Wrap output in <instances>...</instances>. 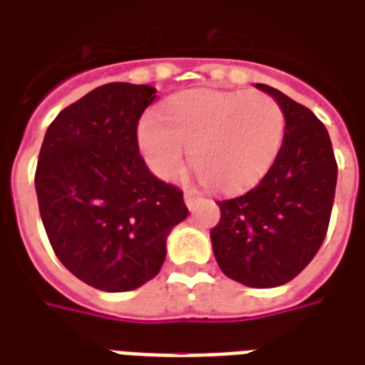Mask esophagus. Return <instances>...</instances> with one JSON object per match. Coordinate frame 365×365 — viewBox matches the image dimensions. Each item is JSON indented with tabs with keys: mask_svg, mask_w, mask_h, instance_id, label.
Instances as JSON below:
<instances>
[{
	"mask_svg": "<svg viewBox=\"0 0 365 365\" xmlns=\"http://www.w3.org/2000/svg\"><path fill=\"white\" fill-rule=\"evenodd\" d=\"M198 200H200V198H198L196 194L190 192V190H186V192H185V204L188 206V210H194V206L198 204Z\"/></svg>",
	"mask_w": 365,
	"mask_h": 365,
	"instance_id": "34e87169",
	"label": "esophagus"
}]
</instances>
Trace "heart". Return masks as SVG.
I'll use <instances>...</instances> for the list:
<instances>
[{
	"label": "heart",
	"instance_id": "obj_1",
	"mask_svg": "<svg viewBox=\"0 0 365 365\" xmlns=\"http://www.w3.org/2000/svg\"><path fill=\"white\" fill-rule=\"evenodd\" d=\"M159 120L143 118L138 140L165 180L185 169V150L206 188L241 192L257 185L278 157L286 130L280 105L251 91H190L171 98Z\"/></svg>",
	"mask_w": 365,
	"mask_h": 365
}]
</instances>
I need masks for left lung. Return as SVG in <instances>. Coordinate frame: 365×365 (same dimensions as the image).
<instances>
[{"label": "left lung", "mask_w": 365, "mask_h": 365, "mask_svg": "<svg viewBox=\"0 0 365 365\" xmlns=\"http://www.w3.org/2000/svg\"><path fill=\"white\" fill-rule=\"evenodd\" d=\"M257 89L284 113L282 148L259 185L217 202L222 217L210 237L227 278L276 288L294 280L323 245L339 169L329 132L307 106L264 83Z\"/></svg>", "instance_id": "left-lung-1"}]
</instances>
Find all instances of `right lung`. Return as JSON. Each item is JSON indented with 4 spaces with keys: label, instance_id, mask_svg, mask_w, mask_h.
<instances>
[{
    "label": "right lung",
    "instance_id": "obj_1",
    "mask_svg": "<svg viewBox=\"0 0 365 365\" xmlns=\"http://www.w3.org/2000/svg\"><path fill=\"white\" fill-rule=\"evenodd\" d=\"M150 85L106 83L66 106L48 126L34 173L42 223L56 257L103 292L155 278L165 239L185 220L182 190L159 180L138 148Z\"/></svg>",
    "mask_w": 365,
    "mask_h": 365
}]
</instances>
